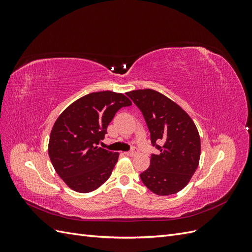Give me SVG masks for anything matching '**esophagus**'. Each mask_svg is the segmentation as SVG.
<instances>
[{"instance_id":"esophagus-1","label":"esophagus","mask_w":252,"mask_h":252,"mask_svg":"<svg viewBox=\"0 0 252 252\" xmlns=\"http://www.w3.org/2000/svg\"><path fill=\"white\" fill-rule=\"evenodd\" d=\"M125 155H126V156H129V157H133V156L136 155V149L133 148V149L130 150V151H126Z\"/></svg>"}]
</instances>
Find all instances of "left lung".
Segmentation results:
<instances>
[{
	"label": "left lung",
	"instance_id": "1",
	"mask_svg": "<svg viewBox=\"0 0 252 252\" xmlns=\"http://www.w3.org/2000/svg\"><path fill=\"white\" fill-rule=\"evenodd\" d=\"M126 94L142 111L152 146L159 150L158 155H151L148 169L140 174L142 182L158 195L181 191L200 162L201 140L193 121L177 103L156 90L139 89ZM158 140L164 142L162 148Z\"/></svg>",
	"mask_w": 252,
	"mask_h": 252
}]
</instances>
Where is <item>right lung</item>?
<instances>
[{
  "instance_id": "obj_1",
  "label": "right lung",
  "mask_w": 252,
  "mask_h": 252,
  "mask_svg": "<svg viewBox=\"0 0 252 252\" xmlns=\"http://www.w3.org/2000/svg\"><path fill=\"white\" fill-rule=\"evenodd\" d=\"M130 105L123 94L98 91L80 97L60 114L51 129L48 155L68 187L87 193L109 179L119 152L97 145L118 110Z\"/></svg>"
}]
</instances>
